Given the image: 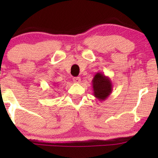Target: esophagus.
Returning <instances> with one entry per match:
<instances>
[{"label": "esophagus", "mask_w": 158, "mask_h": 158, "mask_svg": "<svg viewBox=\"0 0 158 158\" xmlns=\"http://www.w3.org/2000/svg\"><path fill=\"white\" fill-rule=\"evenodd\" d=\"M81 77H74V78H73V82L75 83H81Z\"/></svg>", "instance_id": "esophagus-1"}]
</instances>
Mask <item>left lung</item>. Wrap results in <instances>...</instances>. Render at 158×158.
<instances>
[{
	"instance_id": "left-lung-1",
	"label": "left lung",
	"mask_w": 158,
	"mask_h": 158,
	"mask_svg": "<svg viewBox=\"0 0 158 158\" xmlns=\"http://www.w3.org/2000/svg\"><path fill=\"white\" fill-rule=\"evenodd\" d=\"M94 96L99 101H105L112 93L113 85L111 79L102 73L98 72L92 81Z\"/></svg>"
}]
</instances>
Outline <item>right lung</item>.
Instances as JSON below:
<instances>
[{
	"mask_svg": "<svg viewBox=\"0 0 158 158\" xmlns=\"http://www.w3.org/2000/svg\"><path fill=\"white\" fill-rule=\"evenodd\" d=\"M55 85H56V84H55ZM55 86H57V85H55Z\"/></svg>",
	"mask_w": 158,
	"mask_h": 158,
	"instance_id": "add662e5",
	"label": "right lung"
}]
</instances>
